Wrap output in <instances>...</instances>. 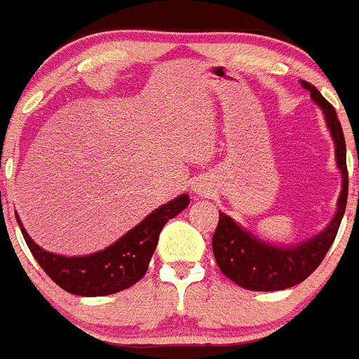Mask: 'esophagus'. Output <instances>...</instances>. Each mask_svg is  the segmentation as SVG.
<instances>
[{"label":"esophagus","instance_id":"obj_1","mask_svg":"<svg viewBox=\"0 0 359 359\" xmlns=\"http://www.w3.org/2000/svg\"><path fill=\"white\" fill-rule=\"evenodd\" d=\"M195 191H198V193H203V189H202V187H198V189H195Z\"/></svg>","mask_w":359,"mask_h":359}]
</instances>
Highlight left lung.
Wrapping results in <instances>:
<instances>
[{"label": "left lung", "instance_id": "left-lung-1", "mask_svg": "<svg viewBox=\"0 0 359 359\" xmlns=\"http://www.w3.org/2000/svg\"><path fill=\"white\" fill-rule=\"evenodd\" d=\"M301 85L310 92V97L323 108L326 123L331 130L337 149V164L341 172V193L338 198V209L331 223L319 236L311 237L297 246L278 248L257 239L244 229H241L232 217L219 212L216 232L212 236V251L217 266L226 278L248 290H283L306 280L330 251L341 217L346 212L347 191H349V173L346 163V140L344 130L337 118L334 108L323 97V93L308 81Z\"/></svg>", "mask_w": 359, "mask_h": 359}]
</instances>
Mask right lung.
<instances>
[{
  "label": "right lung",
  "mask_w": 359,
  "mask_h": 359,
  "mask_svg": "<svg viewBox=\"0 0 359 359\" xmlns=\"http://www.w3.org/2000/svg\"><path fill=\"white\" fill-rule=\"evenodd\" d=\"M187 205L189 196H177L149 214L111 246L86 257H62L42 250L29 239L19 217H15L32 255L56 285L76 296H108L129 289L145 276L161 230L166 221L182 212Z\"/></svg>",
  "instance_id": "right-lung-1"
}]
</instances>
